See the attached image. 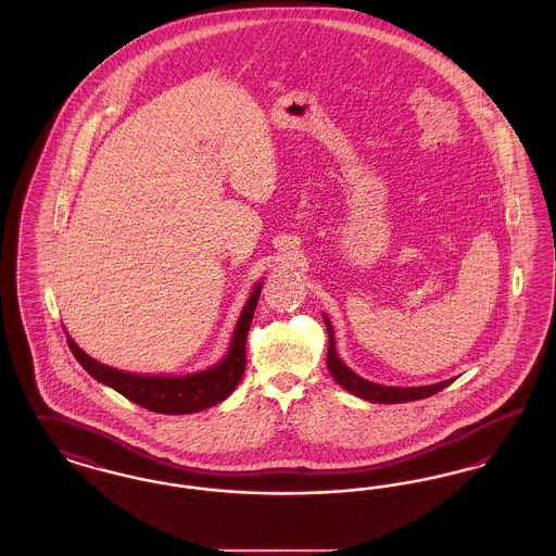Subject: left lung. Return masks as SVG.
Masks as SVG:
<instances>
[{
    "label": "left lung",
    "mask_w": 556,
    "mask_h": 556,
    "mask_svg": "<svg viewBox=\"0 0 556 556\" xmlns=\"http://www.w3.org/2000/svg\"><path fill=\"white\" fill-rule=\"evenodd\" d=\"M327 325V336H329V350H327V367L331 377L348 390L354 396L369 400V402H379V404H396V402H413V400H421V397L433 396L438 392H442L444 388H448L452 379L442 381V383H433V386H421V388H390V386H379L363 379L361 375H356L350 367H345L342 358L336 352V340H333V327L329 323V318L325 317Z\"/></svg>",
    "instance_id": "1"
}]
</instances>
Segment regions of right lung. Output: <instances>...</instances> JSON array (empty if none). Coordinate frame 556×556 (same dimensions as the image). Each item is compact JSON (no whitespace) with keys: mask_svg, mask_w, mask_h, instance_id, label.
<instances>
[{"mask_svg":"<svg viewBox=\"0 0 556 556\" xmlns=\"http://www.w3.org/2000/svg\"><path fill=\"white\" fill-rule=\"evenodd\" d=\"M261 290H263V283H258L250 293L239 315L227 356L218 365L200 372L179 375V377L135 375L127 370L112 369L93 361L80 350L79 345L75 344L73 338H66V342L83 369L100 383L110 386L118 394L129 397L135 404L162 415L198 413L223 402L238 388L241 375L245 370V340H248V331L261 298Z\"/></svg>","mask_w":556,"mask_h":556,"instance_id":"1","label":"right lung"}]
</instances>
